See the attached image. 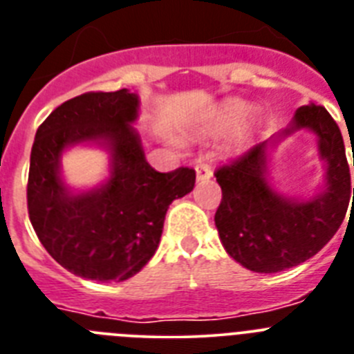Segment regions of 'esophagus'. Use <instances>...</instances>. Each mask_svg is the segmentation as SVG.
I'll use <instances>...</instances> for the list:
<instances>
[{"label":"esophagus","mask_w":354,"mask_h":354,"mask_svg":"<svg viewBox=\"0 0 354 354\" xmlns=\"http://www.w3.org/2000/svg\"><path fill=\"white\" fill-rule=\"evenodd\" d=\"M211 177H212V170L209 165H204V162H202V165L196 167V180H207L211 179Z\"/></svg>","instance_id":"esophagus-1"}]
</instances>
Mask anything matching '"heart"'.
Masks as SVG:
<instances>
[{
    "label": "heart",
    "instance_id": "b5f03b06",
    "mask_svg": "<svg viewBox=\"0 0 354 354\" xmlns=\"http://www.w3.org/2000/svg\"><path fill=\"white\" fill-rule=\"evenodd\" d=\"M246 111H248V106L241 101H230L227 104L221 106L218 109V113L212 117L211 127L216 133H230L232 129H236L239 126L243 118H245ZM259 122H261V117L257 113H252L248 117V120L245 122V126L241 127L239 131V143L248 142V138L255 133V129L259 127Z\"/></svg>",
    "mask_w": 354,
    "mask_h": 354
}]
</instances>
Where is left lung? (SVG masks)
<instances>
[{
    "label": "left lung",
    "instance_id": "obj_1",
    "mask_svg": "<svg viewBox=\"0 0 354 354\" xmlns=\"http://www.w3.org/2000/svg\"><path fill=\"white\" fill-rule=\"evenodd\" d=\"M298 130L315 134L325 162L324 186L308 199L278 192L269 174L270 152ZM214 175L223 193L214 214L221 245L255 273H278L314 257L342 225L351 195L342 134L326 109L314 102L296 109L289 127Z\"/></svg>",
    "mask_w": 354,
    "mask_h": 354
}]
</instances>
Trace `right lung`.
Masks as SVG:
<instances>
[{
	"label": "right lung",
	"instance_id": "right-lung-1",
	"mask_svg": "<svg viewBox=\"0 0 354 354\" xmlns=\"http://www.w3.org/2000/svg\"><path fill=\"white\" fill-rule=\"evenodd\" d=\"M140 97L127 88L90 92L64 102L37 129L28 175V212L44 248L81 278L122 282L134 277L159 246L175 198L195 186V170L161 174L150 167L134 129ZM80 145L109 152V177L72 190L61 158Z\"/></svg>",
	"mask_w": 354,
	"mask_h": 354
}]
</instances>
